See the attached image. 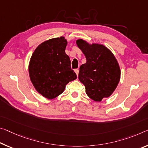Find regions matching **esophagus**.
<instances>
[{"label":"esophagus","mask_w":148,"mask_h":148,"mask_svg":"<svg viewBox=\"0 0 148 148\" xmlns=\"http://www.w3.org/2000/svg\"><path fill=\"white\" fill-rule=\"evenodd\" d=\"M74 71H75V72H76V74L77 76H78V74H79V70L78 69H76V70H74Z\"/></svg>","instance_id":"esophagus-1"}]
</instances>
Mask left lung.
I'll return each instance as SVG.
<instances>
[{
    "mask_svg": "<svg viewBox=\"0 0 148 148\" xmlns=\"http://www.w3.org/2000/svg\"><path fill=\"white\" fill-rule=\"evenodd\" d=\"M76 45L84 53L86 62L79 67V80L86 87L89 97L96 102L111 96L121 79V69L116 58L103 45L89 43L82 39Z\"/></svg>",
    "mask_w": 148,
    "mask_h": 148,
    "instance_id": "8db88e82",
    "label": "left lung"
}]
</instances>
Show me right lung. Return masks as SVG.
<instances>
[{"instance_id":"right-lung-1","label":"right lung","mask_w":148,"mask_h":148,"mask_svg":"<svg viewBox=\"0 0 148 148\" xmlns=\"http://www.w3.org/2000/svg\"><path fill=\"white\" fill-rule=\"evenodd\" d=\"M66 45L64 37L48 39L37 47L30 58V80L37 92L48 99L58 97L68 83L77 78L65 53Z\"/></svg>"}]
</instances>
